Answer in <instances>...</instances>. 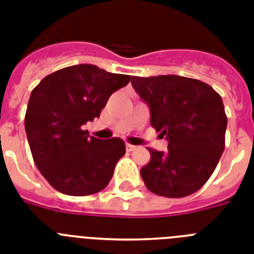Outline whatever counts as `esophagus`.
Segmentation results:
<instances>
[{"mask_svg": "<svg viewBox=\"0 0 254 254\" xmlns=\"http://www.w3.org/2000/svg\"><path fill=\"white\" fill-rule=\"evenodd\" d=\"M135 148H137V147L133 146V144L127 143V151H134V150H135Z\"/></svg>", "mask_w": 254, "mask_h": 254, "instance_id": "esophagus-1", "label": "esophagus"}]
</instances>
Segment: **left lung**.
<instances>
[{
    "label": "left lung",
    "instance_id": "obj_1",
    "mask_svg": "<svg viewBox=\"0 0 254 254\" xmlns=\"http://www.w3.org/2000/svg\"><path fill=\"white\" fill-rule=\"evenodd\" d=\"M148 104L151 125L168 139V152L148 148L151 159L140 169L151 192L185 197L209 180L225 150L227 116L221 95L195 78L176 74L131 77Z\"/></svg>",
    "mask_w": 254,
    "mask_h": 254
}]
</instances>
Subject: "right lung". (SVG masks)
<instances>
[{"label": "right lung", "instance_id": "add662e5", "mask_svg": "<svg viewBox=\"0 0 254 254\" xmlns=\"http://www.w3.org/2000/svg\"><path fill=\"white\" fill-rule=\"evenodd\" d=\"M129 81L127 74L77 64L53 72L32 90L25 133L36 167L59 192L86 196L110 183L125 143L91 137L82 127L99 117L111 94Z\"/></svg>", "mask_w": 254, "mask_h": 254}]
</instances>
